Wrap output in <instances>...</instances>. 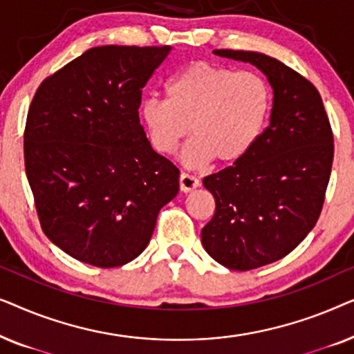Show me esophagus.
<instances>
[{"instance_id": "obj_1", "label": "esophagus", "mask_w": 354, "mask_h": 354, "mask_svg": "<svg viewBox=\"0 0 354 354\" xmlns=\"http://www.w3.org/2000/svg\"><path fill=\"white\" fill-rule=\"evenodd\" d=\"M178 185H180V190L182 192H192L195 190V188L200 187V180L195 176H192V174L188 172H182L180 177H178Z\"/></svg>"}]
</instances>
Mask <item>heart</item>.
<instances>
[{
  "label": "heart",
  "instance_id": "b5f03b06",
  "mask_svg": "<svg viewBox=\"0 0 354 354\" xmlns=\"http://www.w3.org/2000/svg\"><path fill=\"white\" fill-rule=\"evenodd\" d=\"M166 95L167 100H145L140 119L151 147L161 154L176 153L192 130L195 137L182 153L192 167L214 158L224 164L243 159L263 137L272 109L264 77L206 61L174 75Z\"/></svg>",
  "mask_w": 354,
  "mask_h": 354
}]
</instances>
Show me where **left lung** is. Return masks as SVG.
I'll list each match as a JSON object with an SVG mask.
<instances>
[{
    "instance_id": "8db88e82",
    "label": "left lung",
    "mask_w": 354,
    "mask_h": 354,
    "mask_svg": "<svg viewBox=\"0 0 354 354\" xmlns=\"http://www.w3.org/2000/svg\"><path fill=\"white\" fill-rule=\"evenodd\" d=\"M250 62L274 90L270 124L243 159L205 177L216 211L203 227L207 254L232 270L279 261L321 216L333 161V133L321 95L301 74L254 51L214 50Z\"/></svg>"
}]
</instances>
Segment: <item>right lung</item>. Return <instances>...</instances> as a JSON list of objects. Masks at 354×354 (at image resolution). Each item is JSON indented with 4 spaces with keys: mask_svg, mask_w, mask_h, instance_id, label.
<instances>
[{
    "mask_svg": "<svg viewBox=\"0 0 354 354\" xmlns=\"http://www.w3.org/2000/svg\"><path fill=\"white\" fill-rule=\"evenodd\" d=\"M171 46H96L37 88L24 161L38 221L77 261L119 268L151 239L178 192V169L140 124L142 88Z\"/></svg>",
    "mask_w": 354,
    "mask_h": 354,
    "instance_id": "1",
    "label": "right lung"
}]
</instances>
